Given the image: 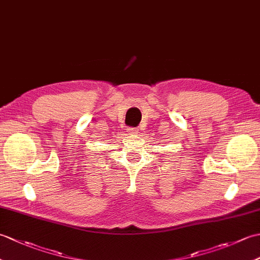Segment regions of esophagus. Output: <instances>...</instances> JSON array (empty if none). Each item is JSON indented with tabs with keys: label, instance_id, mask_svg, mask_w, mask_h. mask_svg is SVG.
<instances>
[{
	"label": "esophagus",
	"instance_id": "esophagus-1",
	"mask_svg": "<svg viewBox=\"0 0 260 260\" xmlns=\"http://www.w3.org/2000/svg\"><path fill=\"white\" fill-rule=\"evenodd\" d=\"M127 132H128V133H129L131 135H136L137 133H139V129L134 128V127H129L128 131H127Z\"/></svg>",
	"mask_w": 260,
	"mask_h": 260
}]
</instances>
